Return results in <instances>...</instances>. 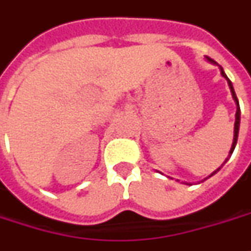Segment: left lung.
<instances>
[{"instance_id":"left-lung-1","label":"left lung","mask_w":251,"mask_h":251,"mask_svg":"<svg viewBox=\"0 0 251 251\" xmlns=\"http://www.w3.org/2000/svg\"><path fill=\"white\" fill-rule=\"evenodd\" d=\"M206 60H208L209 63L215 64V65H217V67L220 68L221 76H223V77H224V79L227 80L228 87H229V90H231V94H232V100H234L235 105H236V113H235V124H234V141H232V146H231V149H229V153H228V157H227V158H226V161L221 164V167H223V165H224V164H226V162L228 161V158L231 157V154H232V151H234L235 146H236V142H238V134H239V126H241V108H239V101H238V98H236V94H235L234 86H232V83H231V80H229V79H228V77H227V75H226V72L223 71V68H221L219 64L216 63L215 60H212V58H209V57H206ZM221 167H220V168H221ZM220 168L216 169L215 172H212V174H210V175H209L208 177H205L203 180H206V179H209L210 176H213V175H215V174H217V172L220 171ZM203 180H202V181H203ZM186 184H190V183H186Z\"/></svg>"}]
</instances>
